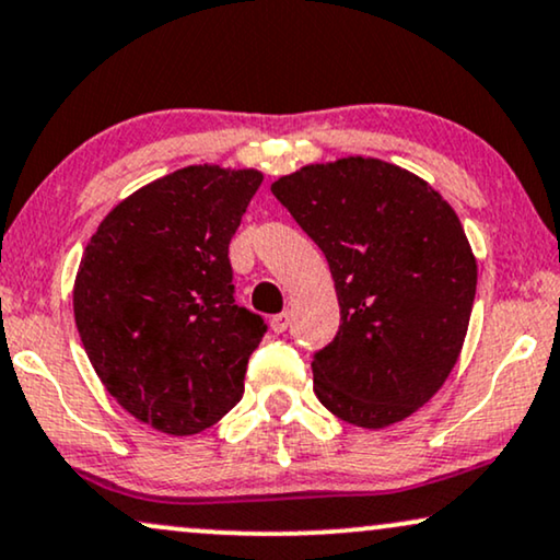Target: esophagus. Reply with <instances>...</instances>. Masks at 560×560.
Here are the masks:
<instances>
[{"mask_svg": "<svg viewBox=\"0 0 560 560\" xmlns=\"http://www.w3.org/2000/svg\"><path fill=\"white\" fill-rule=\"evenodd\" d=\"M268 323H271V330L273 332H287L289 315H287V312H281V315H273L271 319H268Z\"/></svg>", "mask_w": 560, "mask_h": 560, "instance_id": "obj_1", "label": "esophagus"}]
</instances>
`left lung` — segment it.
<instances>
[{"label":"left lung","mask_w":560,"mask_h":560,"mask_svg":"<svg viewBox=\"0 0 560 560\" xmlns=\"http://www.w3.org/2000/svg\"><path fill=\"white\" fill-rule=\"evenodd\" d=\"M325 253L340 330L312 361L335 417L382 430L417 412L456 366L476 296V258L453 207L378 159L312 163L271 184Z\"/></svg>","instance_id":"obj_1"}]
</instances>
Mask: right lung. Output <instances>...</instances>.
<instances>
[{
    "label": "right lung",
    "instance_id": "1",
    "mask_svg": "<svg viewBox=\"0 0 560 560\" xmlns=\"http://www.w3.org/2000/svg\"><path fill=\"white\" fill-rule=\"evenodd\" d=\"M264 174L186 166L100 222L73 281V317L104 389L166 435H194L243 397L266 325L235 304L228 248Z\"/></svg>",
    "mask_w": 560,
    "mask_h": 560
}]
</instances>
